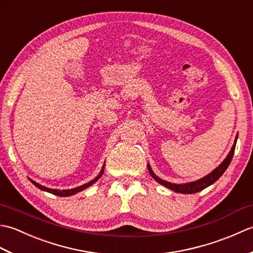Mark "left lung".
<instances>
[{
    "label": "left lung",
    "mask_w": 253,
    "mask_h": 253,
    "mask_svg": "<svg viewBox=\"0 0 253 253\" xmlns=\"http://www.w3.org/2000/svg\"><path fill=\"white\" fill-rule=\"evenodd\" d=\"M237 138H238V133H237V136H236V138H235V141H234V144H233L232 149H230L229 153L227 154V157L225 158V160L223 161V162L219 164L215 169H213L211 173L208 174L207 176L202 177V178L198 179V180L186 182V184H171V182L161 179L160 177H158L157 175H155L153 173V170L151 169V166H150V164H148L149 173L151 174V176L153 177L155 180L159 182V184H161V185L166 187V188H169V189L173 190L175 192L185 193V195H186V193H188V195H189V193L199 192V191H201L203 189H206L207 187L214 184V182H215L219 178V177H221L224 174V171L227 169L229 163L232 162L233 155H234V152H235V148H236V142H237Z\"/></svg>",
    "instance_id": "obj_1"
}]
</instances>
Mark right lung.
<instances>
[{
  "mask_svg": "<svg viewBox=\"0 0 253 253\" xmlns=\"http://www.w3.org/2000/svg\"><path fill=\"white\" fill-rule=\"evenodd\" d=\"M104 166H105V163L103 164V166H102V169H101V171L99 173V175L95 177L94 179H92L91 181L87 182V184H84V185H83V186H79V187H76V188H73V189H66V190L51 189V188H46V187H44V186H42V185H40V184H38V182H36L35 180H32V179H30V178H29V180H30V181L32 182V184H34L36 187H38V188H39V189H41V190L46 191V192H50V193H53V195H55V196H60V197H69V196H73V195H75V193H77V192H79V191H83V190H84L85 188L90 187L91 185H93L95 181H98L100 177H101L102 175H103V173H104Z\"/></svg>",
  "mask_w": 253,
  "mask_h": 253,
  "instance_id": "obj_1",
  "label": "right lung"
}]
</instances>
